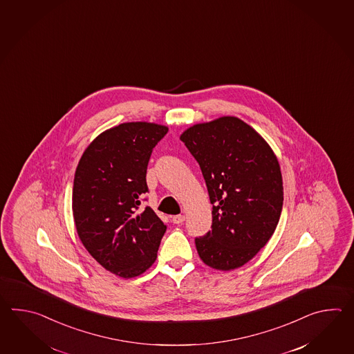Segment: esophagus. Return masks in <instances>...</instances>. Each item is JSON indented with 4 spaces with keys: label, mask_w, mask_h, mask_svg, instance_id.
<instances>
[{
    "label": "esophagus",
    "mask_w": 354,
    "mask_h": 354,
    "mask_svg": "<svg viewBox=\"0 0 354 354\" xmlns=\"http://www.w3.org/2000/svg\"><path fill=\"white\" fill-rule=\"evenodd\" d=\"M183 221H185V215H176V216L172 218V223L174 224H178L180 225Z\"/></svg>",
    "instance_id": "1"
}]
</instances>
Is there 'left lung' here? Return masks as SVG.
Listing matches in <instances>:
<instances>
[{
    "label": "left lung",
    "instance_id": "obj_1",
    "mask_svg": "<svg viewBox=\"0 0 354 354\" xmlns=\"http://www.w3.org/2000/svg\"><path fill=\"white\" fill-rule=\"evenodd\" d=\"M198 162L212 205V229L196 238L203 263L232 271L248 263L279 224L283 186L279 159L247 122L221 116L180 136Z\"/></svg>",
    "mask_w": 354,
    "mask_h": 354
}]
</instances>
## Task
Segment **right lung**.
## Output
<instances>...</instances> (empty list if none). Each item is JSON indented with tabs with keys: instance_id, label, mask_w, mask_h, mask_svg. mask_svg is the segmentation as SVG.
I'll use <instances>...</instances> for the list:
<instances>
[{
	"instance_id": "1",
	"label": "right lung",
	"mask_w": 354,
	"mask_h": 354,
	"mask_svg": "<svg viewBox=\"0 0 354 354\" xmlns=\"http://www.w3.org/2000/svg\"><path fill=\"white\" fill-rule=\"evenodd\" d=\"M168 128L133 121L107 129L83 151L75 169L72 211L83 247L121 279H133L157 259L167 226L151 207L140 209L148 191L151 151Z\"/></svg>"
}]
</instances>
